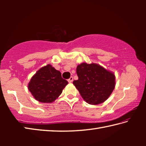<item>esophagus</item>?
Returning a JSON list of instances; mask_svg holds the SVG:
<instances>
[{
	"label": "esophagus",
	"mask_w": 146,
	"mask_h": 146,
	"mask_svg": "<svg viewBox=\"0 0 146 146\" xmlns=\"http://www.w3.org/2000/svg\"><path fill=\"white\" fill-rule=\"evenodd\" d=\"M68 82H70V83H71V82H73V76H71V77L68 79Z\"/></svg>",
	"instance_id": "34e87169"
}]
</instances>
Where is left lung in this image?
Listing matches in <instances>:
<instances>
[{
  "mask_svg": "<svg viewBox=\"0 0 146 146\" xmlns=\"http://www.w3.org/2000/svg\"><path fill=\"white\" fill-rule=\"evenodd\" d=\"M78 80L73 84L86 102L97 105L104 102L115 86L113 73L96 64L82 63L76 68Z\"/></svg>",
  "mask_w": 146,
  "mask_h": 146,
  "instance_id": "8db88e82",
  "label": "left lung"
}]
</instances>
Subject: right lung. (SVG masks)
I'll return each instance as SVG.
<instances>
[{
	"instance_id": "add662e5",
	"label": "right lung",
	"mask_w": 146,
	"mask_h": 146,
	"mask_svg": "<svg viewBox=\"0 0 146 146\" xmlns=\"http://www.w3.org/2000/svg\"><path fill=\"white\" fill-rule=\"evenodd\" d=\"M68 84L67 80L62 78L60 71L48 64L40 68L33 76L28 89L36 100L51 103L58 97Z\"/></svg>"
}]
</instances>
